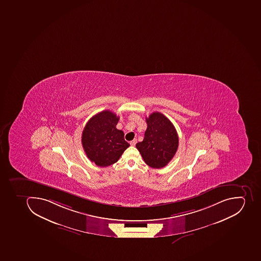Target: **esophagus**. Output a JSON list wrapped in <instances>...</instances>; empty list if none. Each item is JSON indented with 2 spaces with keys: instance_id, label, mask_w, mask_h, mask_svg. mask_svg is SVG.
I'll return each instance as SVG.
<instances>
[{
  "instance_id": "esophagus-1",
  "label": "esophagus",
  "mask_w": 261,
  "mask_h": 261,
  "mask_svg": "<svg viewBox=\"0 0 261 261\" xmlns=\"http://www.w3.org/2000/svg\"><path fill=\"white\" fill-rule=\"evenodd\" d=\"M136 143H137V140H136V139H135V140H132V141L129 142V144H130L132 146H135V145H136Z\"/></svg>"
}]
</instances>
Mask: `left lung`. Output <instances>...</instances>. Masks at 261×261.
<instances>
[{"instance_id": "1", "label": "left lung", "mask_w": 261, "mask_h": 261, "mask_svg": "<svg viewBox=\"0 0 261 261\" xmlns=\"http://www.w3.org/2000/svg\"><path fill=\"white\" fill-rule=\"evenodd\" d=\"M147 129L142 142L136 144L144 161L153 168L165 167L178 148V135L169 119L155 113L146 117Z\"/></svg>"}]
</instances>
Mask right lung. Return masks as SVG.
I'll return each mask as SVG.
<instances>
[{"label": "right lung", "mask_w": 261, "mask_h": 261, "mask_svg": "<svg viewBox=\"0 0 261 261\" xmlns=\"http://www.w3.org/2000/svg\"><path fill=\"white\" fill-rule=\"evenodd\" d=\"M119 117L111 111H102L89 119L82 133V145L89 160L99 167L117 163L129 146L124 132L117 129Z\"/></svg>", "instance_id": "right-lung-1"}]
</instances>
